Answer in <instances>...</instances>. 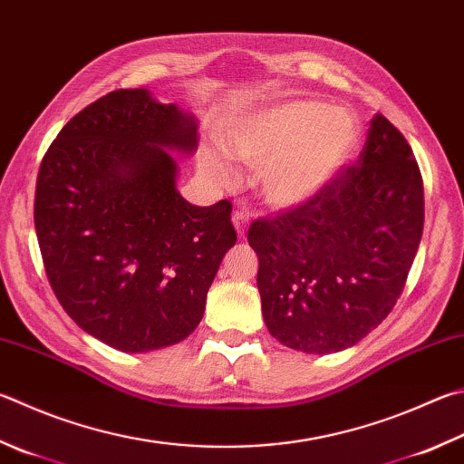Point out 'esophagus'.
Masks as SVG:
<instances>
[{
	"label": "esophagus",
	"mask_w": 464,
	"mask_h": 464,
	"mask_svg": "<svg viewBox=\"0 0 464 464\" xmlns=\"http://www.w3.org/2000/svg\"><path fill=\"white\" fill-rule=\"evenodd\" d=\"M233 225H235V231H237L239 237H246L247 227H249V215L246 213V210H235Z\"/></svg>",
	"instance_id": "esophagus-1"
}]
</instances>
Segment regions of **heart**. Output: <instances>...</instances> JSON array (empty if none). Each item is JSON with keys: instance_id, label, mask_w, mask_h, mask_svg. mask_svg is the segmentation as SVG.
<instances>
[{"instance_id": "obj_1", "label": "heart", "mask_w": 464, "mask_h": 464, "mask_svg": "<svg viewBox=\"0 0 464 464\" xmlns=\"http://www.w3.org/2000/svg\"><path fill=\"white\" fill-rule=\"evenodd\" d=\"M361 121L347 107L318 99H288L261 107L227 125L221 148L243 166L257 168V190L274 208H296L318 197L355 158ZM198 166L223 187L233 168L215 150H203Z\"/></svg>"}]
</instances>
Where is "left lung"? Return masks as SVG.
<instances>
[{"label": "left lung", "mask_w": 464, "mask_h": 464, "mask_svg": "<svg viewBox=\"0 0 464 464\" xmlns=\"http://www.w3.org/2000/svg\"><path fill=\"white\" fill-rule=\"evenodd\" d=\"M422 229L420 168L377 113L357 166L306 205L249 227L269 334L308 355L357 344L398 302Z\"/></svg>", "instance_id": "left-lung-1"}]
</instances>
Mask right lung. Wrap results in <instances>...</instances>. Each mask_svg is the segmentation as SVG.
<instances>
[{
  "label": "right lung",
  "mask_w": 464,
  "mask_h": 464,
  "mask_svg": "<svg viewBox=\"0 0 464 464\" xmlns=\"http://www.w3.org/2000/svg\"><path fill=\"white\" fill-rule=\"evenodd\" d=\"M197 117L148 89L82 109L40 164L34 225L48 282L82 331L123 353L187 339L237 233L231 203L197 207L176 156L198 148Z\"/></svg>",
  "instance_id": "obj_1"
}]
</instances>
